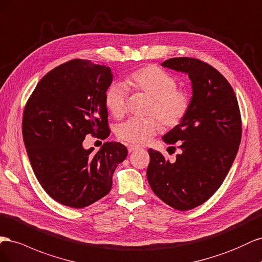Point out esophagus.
<instances>
[{
	"label": "esophagus",
	"mask_w": 262,
	"mask_h": 262,
	"mask_svg": "<svg viewBox=\"0 0 262 262\" xmlns=\"http://www.w3.org/2000/svg\"><path fill=\"white\" fill-rule=\"evenodd\" d=\"M138 147H136V146H133V145H130V146H128V152H134V151H136V150H138Z\"/></svg>",
	"instance_id": "esophagus-1"
}]
</instances>
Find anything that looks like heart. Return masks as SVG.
I'll list each match as a JSON object with an SVG mask.
<instances>
[{
  "label": "heart",
  "instance_id": "obj_1",
  "mask_svg": "<svg viewBox=\"0 0 262 262\" xmlns=\"http://www.w3.org/2000/svg\"><path fill=\"white\" fill-rule=\"evenodd\" d=\"M127 83L136 91L150 96L147 114L156 116L167 128L178 126L188 114L191 106L189 93L178 89L176 79L159 67L146 66L133 71L127 78ZM127 92V88L121 82H114L105 91V106L116 118L125 114ZM155 118L128 119L119 125L117 137L132 145H145L160 128L159 119Z\"/></svg>",
  "mask_w": 262,
  "mask_h": 262
}]
</instances>
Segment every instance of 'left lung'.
<instances>
[{
    "label": "left lung",
    "instance_id": "obj_1",
    "mask_svg": "<svg viewBox=\"0 0 262 262\" xmlns=\"http://www.w3.org/2000/svg\"><path fill=\"white\" fill-rule=\"evenodd\" d=\"M161 66L188 74L193 95L183 121L162 137L170 148L179 143L181 152L171 163L149 149L147 179L164 203L188 211L203 204L225 180L242 140L241 111L233 88L214 67L188 57Z\"/></svg>",
    "mask_w": 262,
    "mask_h": 262
}]
</instances>
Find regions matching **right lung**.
I'll return each mask as SVG.
<instances>
[{
    "mask_svg": "<svg viewBox=\"0 0 262 262\" xmlns=\"http://www.w3.org/2000/svg\"><path fill=\"white\" fill-rule=\"evenodd\" d=\"M112 80L110 67L73 59L42 77L25 105L21 130L33 171L62 205L82 208L105 196L127 157V148L115 141L96 154L82 145L89 134L110 136L104 95Z\"/></svg>",
    "mask_w": 262,
    "mask_h": 262,
    "instance_id": "obj_1",
    "label": "right lung"
}]
</instances>
